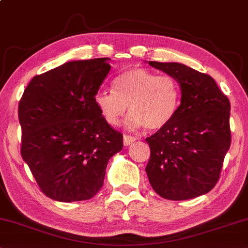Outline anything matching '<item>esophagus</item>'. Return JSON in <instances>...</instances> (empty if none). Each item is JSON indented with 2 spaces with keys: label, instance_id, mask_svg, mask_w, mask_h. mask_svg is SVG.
Segmentation results:
<instances>
[{
  "label": "esophagus",
  "instance_id": "obj_1",
  "mask_svg": "<svg viewBox=\"0 0 248 248\" xmlns=\"http://www.w3.org/2000/svg\"><path fill=\"white\" fill-rule=\"evenodd\" d=\"M136 140V138L133 137V136H129V135H124V146H129L134 143V141Z\"/></svg>",
  "mask_w": 248,
  "mask_h": 248
}]
</instances>
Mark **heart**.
<instances>
[{
	"label": "heart",
	"instance_id": "b5f03b06",
	"mask_svg": "<svg viewBox=\"0 0 248 248\" xmlns=\"http://www.w3.org/2000/svg\"><path fill=\"white\" fill-rule=\"evenodd\" d=\"M113 88L114 92L100 91L94 96L102 118L113 127L120 124L129 108L127 129H161L174 118L180 104V88L174 78L147 69L122 72L114 79Z\"/></svg>",
	"mask_w": 248,
	"mask_h": 248
}]
</instances>
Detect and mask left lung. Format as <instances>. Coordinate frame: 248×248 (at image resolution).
<instances>
[{
	"label": "left lung",
	"instance_id": "1",
	"mask_svg": "<svg viewBox=\"0 0 248 248\" xmlns=\"http://www.w3.org/2000/svg\"><path fill=\"white\" fill-rule=\"evenodd\" d=\"M180 86V105L166 127L146 138L151 186L163 199L184 201L216 186L232 143L230 103L211 76L178 62L148 61Z\"/></svg>",
	"mask_w": 248,
	"mask_h": 248
}]
</instances>
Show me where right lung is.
<instances>
[{
	"instance_id": "obj_1",
	"label": "right lung",
	"mask_w": 248,
	"mask_h": 248,
	"mask_svg": "<svg viewBox=\"0 0 248 248\" xmlns=\"http://www.w3.org/2000/svg\"><path fill=\"white\" fill-rule=\"evenodd\" d=\"M110 61H70L35 76L19 102L21 156L43 193L58 202L92 199L124 146L94 102Z\"/></svg>"
}]
</instances>
